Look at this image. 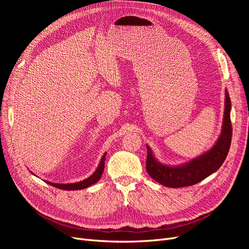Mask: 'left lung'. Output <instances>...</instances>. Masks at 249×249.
I'll list each match as a JSON object with an SVG mask.
<instances>
[{
  "label": "left lung",
  "mask_w": 249,
  "mask_h": 249,
  "mask_svg": "<svg viewBox=\"0 0 249 249\" xmlns=\"http://www.w3.org/2000/svg\"><path fill=\"white\" fill-rule=\"evenodd\" d=\"M231 99L228 90H225L223 124L219 138L210 150L188 163L178 166H167L157 161L152 149L146 145V170L150 178L166 187L180 188L197 184L219 169L229 154L231 142Z\"/></svg>",
  "instance_id": "left-lung-1"
}]
</instances>
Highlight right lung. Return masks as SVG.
<instances>
[{
	"instance_id": "obj_1",
	"label": "right lung",
	"mask_w": 249,
	"mask_h": 249,
	"mask_svg": "<svg viewBox=\"0 0 249 249\" xmlns=\"http://www.w3.org/2000/svg\"><path fill=\"white\" fill-rule=\"evenodd\" d=\"M106 155H107V153H105L104 156L102 157L99 166H97L96 170L93 172V175L90 176L87 178H85L84 180H81V182H78V183H71V184H56V183H51V182H47V183L49 185L53 186V187H56V188H59V189H63V190L85 189V188L95 184L96 182H99V179L101 178L103 172H104L105 159H106Z\"/></svg>"
}]
</instances>
